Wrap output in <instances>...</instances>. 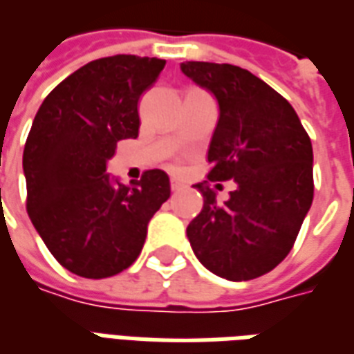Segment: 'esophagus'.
I'll return each mask as SVG.
<instances>
[{
	"instance_id": "esophagus-1",
	"label": "esophagus",
	"mask_w": 354,
	"mask_h": 354,
	"mask_svg": "<svg viewBox=\"0 0 354 354\" xmlns=\"http://www.w3.org/2000/svg\"><path fill=\"white\" fill-rule=\"evenodd\" d=\"M169 187H171V190H174V192H179V190H183V183H179L177 179H171Z\"/></svg>"
}]
</instances>
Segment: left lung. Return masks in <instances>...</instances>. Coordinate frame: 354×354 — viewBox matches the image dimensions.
I'll return each instance as SVG.
<instances>
[{"instance_id": "1", "label": "left lung", "mask_w": 354, "mask_h": 354, "mask_svg": "<svg viewBox=\"0 0 354 354\" xmlns=\"http://www.w3.org/2000/svg\"><path fill=\"white\" fill-rule=\"evenodd\" d=\"M180 71L220 106L207 177L237 183L224 203L207 180L196 185L203 209L188 224V241L216 276L254 280L288 257L312 207V142L293 106L246 68L187 61Z\"/></svg>"}]
</instances>
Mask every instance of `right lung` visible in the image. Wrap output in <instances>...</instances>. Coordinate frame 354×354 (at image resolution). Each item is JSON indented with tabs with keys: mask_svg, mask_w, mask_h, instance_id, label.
I'll list each match as a JSON object with an SVG mask.
<instances>
[{
	"mask_svg": "<svg viewBox=\"0 0 354 354\" xmlns=\"http://www.w3.org/2000/svg\"><path fill=\"white\" fill-rule=\"evenodd\" d=\"M166 61L111 55L55 86L37 111L26 147V209L59 265L108 278L136 261L147 224L169 198V177L147 169L129 187L110 179L117 142L138 138V102Z\"/></svg>",
	"mask_w": 354,
	"mask_h": 354,
	"instance_id": "obj_1",
	"label": "right lung"
}]
</instances>
